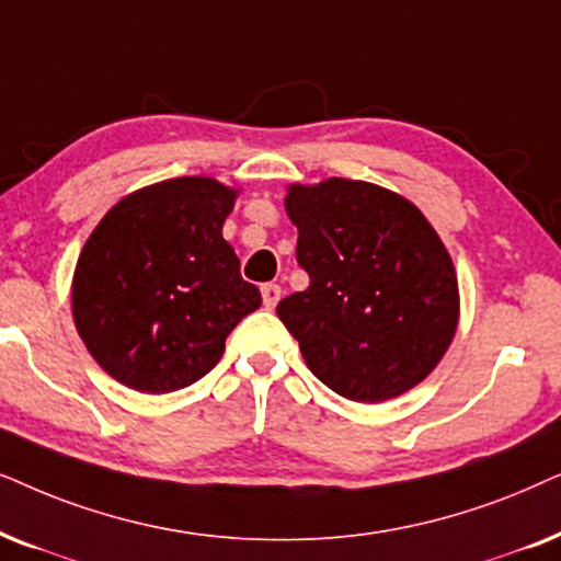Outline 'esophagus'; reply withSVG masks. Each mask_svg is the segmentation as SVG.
<instances>
[{
	"mask_svg": "<svg viewBox=\"0 0 561 561\" xmlns=\"http://www.w3.org/2000/svg\"><path fill=\"white\" fill-rule=\"evenodd\" d=\"M279 297H282V287L279 285H274V282H266V285H261V300H264V308L266 310L276 308Z\"/></svg>",
	"mask_w": 561,
	"mask_h": 561,
	"instance_id": "obj_1",
	"label": "esophagus"
}]
</instances>
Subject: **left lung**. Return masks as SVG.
<instances>
[{
    "label": "left lung",
    "mask_w": 561,
    "mask_h": 561,
    "mask_svg": "<svg viewBox=\"0 0 561 561\" xmlns=\"http://www.w3.org/2000/svg\"><path fill=\"white\" fill-rule=\"evenodd\" d=\"M305 293L276 305L312 375L382 402L423 382L449 348L459 287L442 238L405 197L369 182L289 186Z\"/></svg>",
    "instance_id": "left-lung-1"
}]
</instances>
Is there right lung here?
Returning <instances> with one entry per match:
<instances>
[{
    "mask_svg": "<svg viewBox=\"0 0 561 561\" xmlns=\"http://www.w3.org/2000/svg\"><path fill=\"white\" fill-rule=\"evenodd\" d=\"M233 199L215 179H169L119 199L89 236L73 274V323L117 382L153 394L190 387L261 305L222 238Z\"/></svg>",
    "mask_w": 561,
    "mask_h": 561,
    "instance_id": "right-lung-1",
    "label": "right lung"
}]
</instances>
